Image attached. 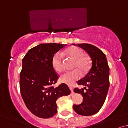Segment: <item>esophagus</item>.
I'll return each instance as SVG.
<instances>
[{
	"label": "esophagus",
	"instance_id": "1",
	"mask_svg": "<svg viewBox=\"0 0 128 128\" xmlns=\"http://www.w3.org/2000/svg\"><path fill=\"white\" fill-rule=\"evenodd\" d=\"M70 90H71V94H71L72 96V95L74 94V92H73V89L72 88H70Z\"/></svg>",
	"mask_w": 128,
	"mask_h": 128
}]
</instances>
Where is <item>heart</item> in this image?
I'll list each match as a JSON object with an SVG mask.
<instances>
[{
    "label": "heart",
    "instance_id": "obj_1",
    "mask_svg": "<svg viewBox=\"0 0 128 128\" xmlns=\"http://www.w3.org/2000/svg\"><path fill=\"white\" fill-rule=\"evenodd\" d=\"M66 54L74 60V68L78 67L85 72L88 68L90 61L88 58L83 55L81 49L77 47H71L66 50ZM63 56L61 52H57L52 58V66L56 72H60L63 70ZM81 76V72L78 69L66 72L60 76V81L66 84L71 86Z\"/></svg>",
    "mask_w": 128,
    "mask_h": 128
}]
</instances>
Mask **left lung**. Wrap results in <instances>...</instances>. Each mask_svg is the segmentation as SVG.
I'll list each match as a JSON object with an SVG mask.
<instances>
[{"label": "left lung", "instance_id": "8db88e82", "mask_svg": "<svg viewBox=\"0 0 128 128\" xmlns=\"http://www.w3.org/2000/svg\"><path fill=\"white\" fill-rule=\"evenodd\" d=\"M76 45L88 54L92 66L86 76L78 81L79 86L84 87L74 89V92L82 94L84 100L79 105H73V110L79 115L92 116L100 110L106 99L110 86V68L106 56L99 48L90 44Z\"/></svg>", "mask_w": 128, "mask_h": 128}]
</instances>
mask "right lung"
Returning a JSON list of instances; mask_svg holds the SVG:
<instances>
[{
	"label": "right lung",
	"instance_id": "obj_1",
	"mask_svg": "<svg viewBox=\"0 0 128 128\" xmlns=\"http://www.w3.org/2000/svg\"><path fill=\"white\" fill-rule=\"evenodd\" d=\"M66 44H40L30 49L22 60L20 74V89L26 107L40 118L52 117L57 112L56 101L70 94V90L66 84L58 87V75L52 66V58Z\"/></svg>",
	"mask_w": 128,
	"mask_h": 128
}]
</instances>
